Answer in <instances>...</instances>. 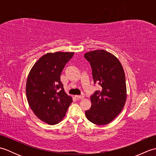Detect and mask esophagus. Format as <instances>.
Segmentation results:
<instances>
[{
    "mask_svg": "<svg viewBox=\"0 0 156 156\" xmlns=\"http://www.w3.org/2000/svg\"><path fill=\"white\" fill-rule=\"evenodd\" d=\"M75 97L77 99H83L84 98V96H82V95H76Z\"/></svg>",
    "mask_w": 156,
    "mask_h": 156,
    "instance_id": "esophagus-1",
    "label": "esophagus"
}]
</instances>
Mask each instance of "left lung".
<instances>
[{"instance_id":"1","label":"left lung","mask_w":156,"mask_h":156,"mask_svg":"<svg viewBox=\"0 0 156 156\" xmlns=\"http://www.w3.org/2000/svg\"><path fill=\"white\" fill-rule=\"evenodd\" d=\"M84 58L90 64L94 83L101 86V90L91 96L92 105L85 112L86 117L96 125H107L117 117L125 104L124 69L118 58L104 49L88 51Z\"/></svg>"}]
</instances>
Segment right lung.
Instances as JSON below:
<instances>
[{
    "instance_id": "1",
    "label": "right lung",
    "mask_w": 156,
    "mask_h": 156,
    "mask_svg": "<svg viewBox=\"0 0 156 156\" xmlns=\"http://www.w3.org/2000/svg\"><path fill=\"white\" fill-rule=\"evenodd\" d=\"M74 52L48 53L39 58L29 73L26 96L34 114L49 125L64 118L72 98L64 91L60 75Z\"/></svg>"
}]
</instances>
